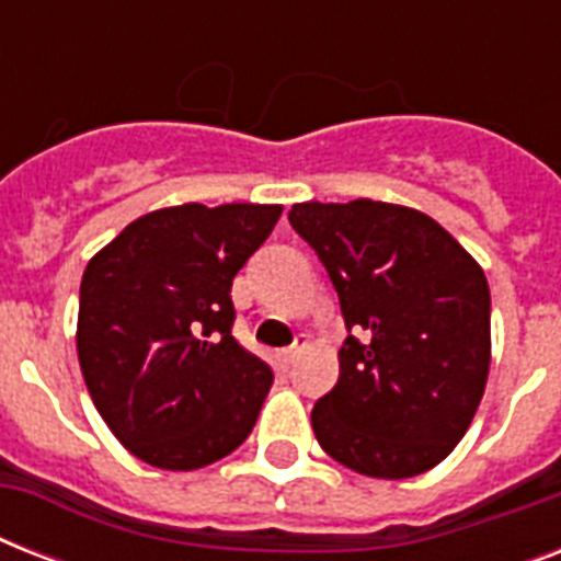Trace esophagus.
Masks as SVG:
<instances>
[{"mask_svg":"<svg viewBox=\"0 0 561 561\" xmlns=\"http://www.w3.org/2000/svg\"><path fill=\"white\" fill-rule=\"evenodd\" d=\"M306 346H308L306 334H297V341L290 343L288 350H282V360H285V364H294V360L299 358V352L306 350Z\"/></svg>","mask_w":561,"mask_h":561,"instance_id":"esophagus-1","label":"esophagus"}]
</instances>
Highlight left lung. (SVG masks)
Masks as SVG:
<instances>
[{
    "label": "left lung",
    "mask_w": 561,
    "mask_h": 561,
    "mask_svg": "<svg viewBox=\"0 0 561 561\" xmlns=\"http://www.w3.org/2000/svg\"><path fill=\"white\" fill-rule=\"evenodd\" d=\"M288 220L320 255L350 332L341 378L311 410L317 443L367 478L434 469L486 387L492 302L480 264L408 206L297 203Z\"/></svg>",
    "instance_id": "left-lung-1"
}]
</instances>
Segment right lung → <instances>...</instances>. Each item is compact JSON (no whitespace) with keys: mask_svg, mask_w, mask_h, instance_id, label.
<instances>
[{"mask_svg":"<svg viewBox=\"0 0 561 561\" xmlns=\"http://www.w3.org/2000/svg\"><path fill=\"white\" fill-rule=\"evenodd\" d=\"M282 206L183 203L127 224L83 271L78 360L127 451L203 469L253 431L273 369L232 337V279Z\"/></svg>","mask_w":561,"mask_h":561,"instance_id":"obj_1","label":"right lung"}]
</instances>
